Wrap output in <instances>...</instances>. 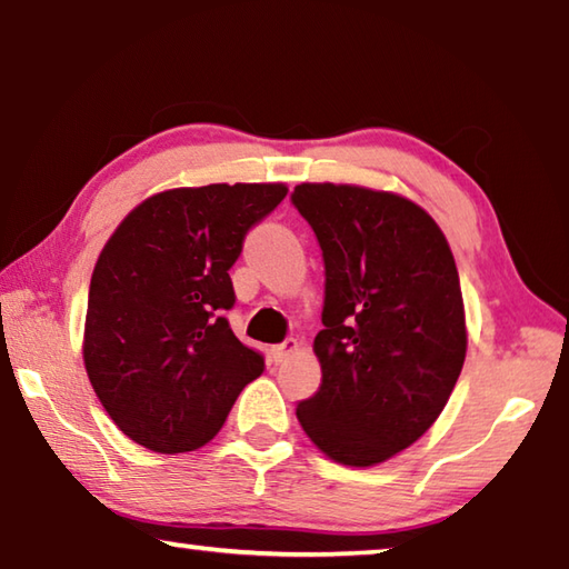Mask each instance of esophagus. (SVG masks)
Wrapping results in <instances>:
<instances>
[{
	"instance_id": "obj_1",
	"label": "esophagus",
	"mask_w": 569,
	"mask_h": 569,
	"mask_svg": "<svg viewBox=\"0 0 569 569\" xmlns=\"http://www.w3.org/2000/svg\"><path fill=\"white\" fill-rule=\"evenodd\" d=\"M298 351V341L296 339H286L283 343H278L271 349V361L273 363H283L288 356H293Z\"/></svg>"
}]
</instances>
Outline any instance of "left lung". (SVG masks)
<instances>
[{
  "label": "left lung",
  "mask_w": 569,
  "mask_h": 569,
  "mask_svg": "<svg viewBox=\"0 0 569 569\" xmlns=\"http://www.w3.org/2000/svg\"><path fill=\"white\" fill-rule=\"evenodd\" d=\"M291 203L326 268L321 387L296 417L339 465H379L437 421L465 366L455 256L435 218L393 192L301 182Z\"/></svg>",
  "instance_id": "1"
}]
</instances>
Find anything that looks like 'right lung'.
Instances as JSON below:
<instances>
[{
	"label": "right lung",
	"mask_w": 569,
	"mask_h": 569,
	"mask_svg": "<svg viewBox=\"0 0 569 569\" xmlns=\"http://www.w3.org/2000/svg\"><path fill=\"white\" fill-rule=\"evenodd\" d=\"M283 182L158 192L122 220L92 271L84 369L122 435L160 455L208 445L263 356L236 339L228 271Z\"/></svg>",
	"instance_id": "obj_1"
}]
</instances>
